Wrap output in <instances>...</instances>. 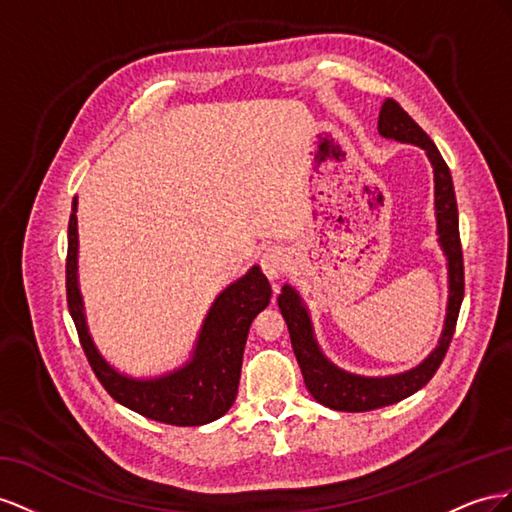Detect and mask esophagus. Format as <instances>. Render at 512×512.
I'll list each match as a JSON object with an SVG mask.
<instances>
[{
	"label": "esophagus",
	"mask_w": 512,
	"mask_h": 512,
	"mask_svg": "<svg viewBox=\"0 0 512 512\" xmlns=\"http://www.w3.org/2000/svg\"><path fill=\"white\" fill-rule=\"evenodd\" d=\"M261 270H264L270 279H279V276H283L287 272V266H289V255L283 246H268L264 253H261Z\"/></svg>",
	"instance_id": "1"
}]
</instances>
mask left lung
<instances>
[{"label":"left lung","mask_w":512,"mask_h":512,"mask_svg":"<svg viewBox=\"0 0 512 512\" xmlns=\"http://www.w3.org/2000/svg\"><path fill=\"white\" fill-rule=\"evenodd\" d=\"M377 130L379 135L386 139L418 145V148L427 152L433 165L437 233H440V244L448 259V309L440 343H437V347L418 364V367L388 377H362L334 367V364L321 354L313 334L309 311H306V306L302 304L298 291L291 285H285L279 294V309L285 317L291 347H294L296 360L300 364L304 384L313 394L315 401L337 412H371L377 410V407H386L403 401L405 397H410V394L425 386L435 375V371L440 369V364L448 352L465 291L463 251L459 238V210L455 186H452V175L446 160L442 158L440 150L435 148L431 137L410 118V115H407V111L397 100H384L382 109H379Z\"/></svg>","instance_id":"left-lung-1"}]
</instances>
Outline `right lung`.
<instances>
[{
    "instance_id": "obj_1",
    "label": "right lung",
    "mask_w": 512,
    "mask_h": 512,
    "mask_svg": "<svg viewBox=\"0 0 512 512\" xmlns=\"http://www.w3.org/2000/svg\"><path fill=\"white\" fill-rule=\"evenodd\" d=\"M77 197L72 199L68 221L66 298L68 311L77 326L83 352L98 382L120 405L145 418L175 427H197L221 418L236 401L242 354L257 313L270 304L272 287L259 266L231 283L212 304L203 321L193 358L182 369L154 379H135L115 371L98 354L87 332L83 300L77 283Z\"/></svg>"
}]
</instances>
